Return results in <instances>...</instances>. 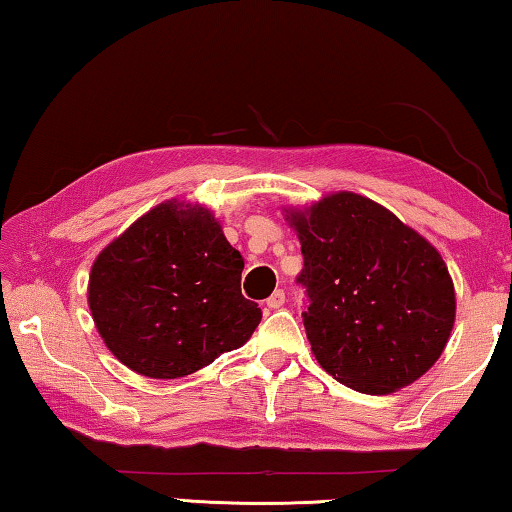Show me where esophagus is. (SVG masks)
I'll return each mask as SVG.
<instances>
[{"label": "esophagus", "mask_w": 512, "mask_h": 512, "mask_svg": "<svg viewBox=\"0 0 512 512\" xmlns=\"http://www.w3.org/2000/svg\"><path fill=\"white\" fill-rule=\"evenodd\" d=\"M282 305H284V291L277 289V291L271 293V298L266 300V307L268 309H280Z\"/></svg>", "instance_id": "1"}]
</instances>
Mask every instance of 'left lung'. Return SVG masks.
Instances as JSON below:
<instances>
[{"label": "left lung", "instance_id": "obj_1", "mask_svg": "<svg viewBox=\"0 0 512 512\" xmlns=\"http://www.w3.org/2000/svg\"><path fill=\"white\" fill-rule=\"evenodd\" d=\"M289 219L305 259L302 320L320 366L375 395L422 377L443 354L456 314L438 250L386 207L350 192Z\"/></svg>", "mask_w": 512, "mask_h": 512}]
</instances>
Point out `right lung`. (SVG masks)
Instances as JSON below:
<instances>
[{"instance_id": "right-lung-1", "label": "right lung", "mask_w": 512, "mask_h": 512, "mask_svg": "<svg viewBox=\"0 0 512 512\" xmlns=\"http://www.w3.org/2000/svg\"><path fill=\"white\" fill-rule=\"evenodd\" d=\"M244 257L198 205L162 203L97 257L88 302L101 339L135 372L178 379L244 345L262 320L241 296Z\"/></svg>"}]
</instances>
